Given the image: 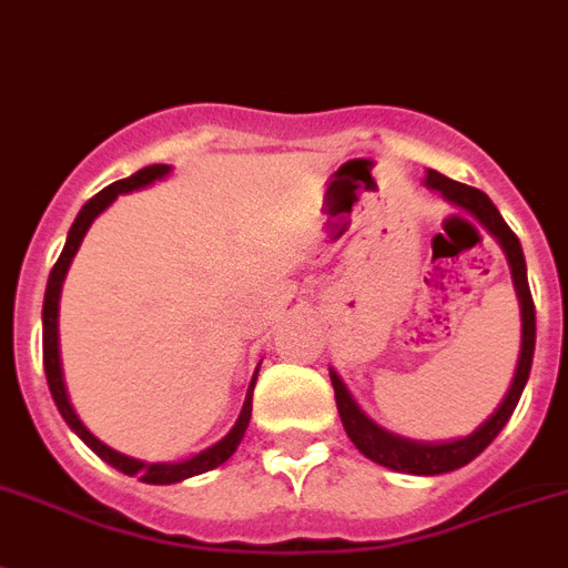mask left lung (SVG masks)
Here are the masks:
<instances>
[{
	"label": "left lung",
	"mask_w": 568,
	"mask_h": 568,
	"mask_svg": "<svg viewBox=\"0 0 568 568\" xmlns=\"http://www.w3.org/2000/svg\"><path fill=\"white\" fill-rule=\"evenodd\" d=\"M426 185L435 191H442L447 200H453L456 205L467 209L473 217L479 220L487 232L494 234L496 241L503 243L505 255H508L510 275H514V287L519 295V307H523V351H519L517 374H514V383H510L508 395L499 403V409L485 420V424L476 429L467 438H458V442L449 444H418L406 442V438H397V435L379 429L377 424L365 418L363 412L357 409V403L351 400L348 388L342 386V379L331 372V383H334L336 406H339V418L345 433L363 456H368L372 462L383 464V467H392L397 473H415V476H438V473L458 470L464 464H470L473 458L479 456L487 444L494 442L496 435L503 433V426L508 424V418L517 409L519 395L528 383V374H531V359H534V339H537V322H534V298L531 287H528L526 275V257H523V246H519V237L510 232V226L503 220V214L496 211V205L487 200L485 191L470 189L464 182L449 180L444 173L429 171L426 173Z\"/></svg>",
	"instance_id": "1"
}]
</instances>
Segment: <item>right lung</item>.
<instances>
[{
	"label": "right lung",
	"mask_w": 568,
	"mask_h": 568,
	"mask_svg": "<svg viewBox=\"0 0 568 568\" xmlns=\"http://www.w3.org/2000/svg\"><path fill=\"white\" fill-rule=\"evenodd\" d=\"M168 171H171L168 165L142 168V171H135L133 176L112 182V185H106L104 191H98V194L83 205L81 214L74 217L72 229H69V237H65V246L63 252H60L58 264L51 266L49 287H45V302H42V365H45V379H49L51 397H54V403H58L60 415H63L65 424L72 426L74 433L81 435L83 442H87V447L95 449L98 456L104 458L106 464H112L115 470L126 473V476H139V479L148 481V485H173V481L191 479V476H200V473L205 470H214V467H220V464L226 462L234 449H237V444L243 442V433H246V426H250L252 388H255V377H257L255 372V377H252L250 383V395H246V403H243V409H241V418H237V424L232 426V433H229L223 442L214 444V447L203 449L200 456L180 464H144V462H135V458L121 456V453L110 449L106 444L98 442L95 435L89 433L87 426L81 424V418L74 415L72 403H69V395H65V386H63V372H60V348H58V302H60V287H63L65 270H69V264H72L74 252H78V246H81L87 229L92 226V220H95L98 214H101V211L115 200V196L126 194V191H133V189H144V185H150L153 180H162Z\"/></svg>",
	"instance_id": "right-lung-1"
}]
</instances>
